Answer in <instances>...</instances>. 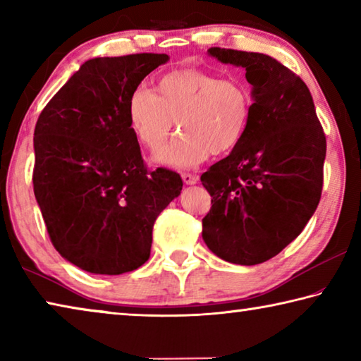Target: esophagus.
<instances>
[{
    "mask_svg": "<svg viewBox=\"0 0 361 361\" xmlns=\"http://www.w3.org/2000/svg\"><path fill=\"white\" fill-rule=\"evenodd\" d=\"M181 178H183V181L186 183V185H195V183L199 181V176L194 175V173H183Z\"/></svg>",
    "mask_w": 361,
    "mask_h": 361,
    "instance_id": "esophagus-1",
    "label": "esophagus"
}]
</instances>
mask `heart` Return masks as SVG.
Wrapping results in <instances>:
<instances>
[{"label": "heart", "mask_w": 361, "mask_h": 361, "mask_svg": "<svg viewBox=\"0 0 361 361\" xmlns=\"http://www.w3.org/2000/svg\"><path fill=\"white\" fill-rule=\"evenodd\" d=\"M253 100L248 87L234 78L181 68L157 79L152 92L138 87L127 100V122L146 149L157 151L173 124L180 135L154 156L161 166L191 169L212 152L224 154L245 137Z\"/></svg>", "instance_id": "obj_1"}]
</instances>
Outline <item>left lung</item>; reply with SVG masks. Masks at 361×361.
Returning <instances> with one entry per match:
<instances>
[{
    "mask_svg": "<svg viewBox=\"0 0 361 361\" xmlns=\"http://www.w3.org/2000/svg\"><path fill=\"white\" fill-rule=\"evenodd\" d=\"M245 68L252 118L245 137L200 176L212 195L202 237L224 261L255 266L301 234L320 202L326 138L307 85L259 52L210 47Z\"/></svg>",
    "mask_w": 361,
    "mask_h": 361,
    "instance_id": "left-lung-1",
    "label": "left lung"
}]
</instances>
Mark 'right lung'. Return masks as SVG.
<instances>
[{"mask_svg":"<svg viewBox=\"0 0 361 361\" xmlns=\"http://www.w3.org/2000/svg\"><path fill=\"white\" fill-rule=\"evenodd\" d=\"M167 54L90 59L35 127L33 191L52 245L90 274L145 264L152 226L178 197L181 176L149 170L127 122V100Z\"/></svg>","mask_w":361,"mask_h":361,"instance_id":"1","label":"right lung"}]
</instances>
